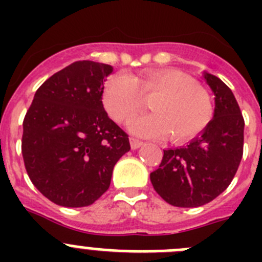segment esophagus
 I'll list each match as a JSON object with an SVG mask.
<instances>
[{
  "mask_svg": "<svg viewBox=\"0 0 262 262\" xmlns=\"http://www.w3.org/2000/svg\"><path fill=\"white\" fill-rule=\"evenodd\" d=\"M129 144H131V148H133V149H138L140 145H143V142H140V140H138V139L131 138L129 139Z\"/></svg>",
  "mask_w": 262,
  "mask_h": 262,
  "instance_id": "obj_1",
  "label": "esophagus"
}]
</instances>
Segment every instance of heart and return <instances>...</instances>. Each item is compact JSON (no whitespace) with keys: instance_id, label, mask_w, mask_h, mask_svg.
<instances>
[{"instance_id":"heart-1","label":"heart","mask_w":262,"mask_h":262,"mask_svg":"<svg viewBox=\"0 0 262 262\" xmlns=\"http://www.w3.org/2000/svg\"><path fill=\"white\" fill-rule=\"evenodd\" d=\"M151 99L154 113L131 120L129 129L143 138L185 142L200 135L214 114L211 99L190 77L176 69H149L134 77L111 76L103 89V106L118 123H126Z\"/></svg>"}]
</instances>
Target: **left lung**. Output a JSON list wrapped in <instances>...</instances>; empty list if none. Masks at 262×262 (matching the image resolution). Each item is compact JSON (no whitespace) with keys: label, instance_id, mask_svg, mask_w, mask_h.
Here are the masks:
<instances>
[{"label":"left lung","instance_id":"obj_1","mask_svg":"<svg viewBox=\"0 0 262 262\" xmlns=\"http://www.w3.org/2000/svg\"><path fill=\"white\" fill-rule=\"evenodd\" d=\"M215 96L214 118L187 145L165 149L151 173L154 189L169 205L198 207L226 190L243 157L244 118L231 89L205 73Z\"/></svg>","mask_w":262,"mask_h":262}]
</instances>
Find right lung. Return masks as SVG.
I'll return each mask as SVG.
<instances>
[{
    "label": "right lung",
    "mask_w": 262,
    "mask_h": 262,
    "mask_svg": "<svg viewBox=\"0 0 262 262\" xmlns=\"http://www.w3.org/2000/svg\"><path fill=\"white\" fill-rule=\"evenodd\" d=\"M113 67L76 61L46 80L23 119L22 156L34 186L51 202L85 207L110 186L129 151L128 135L107 117L103 82Z\"/></svg>",
    "instance_id": "obj_1"
}]
</instances>
